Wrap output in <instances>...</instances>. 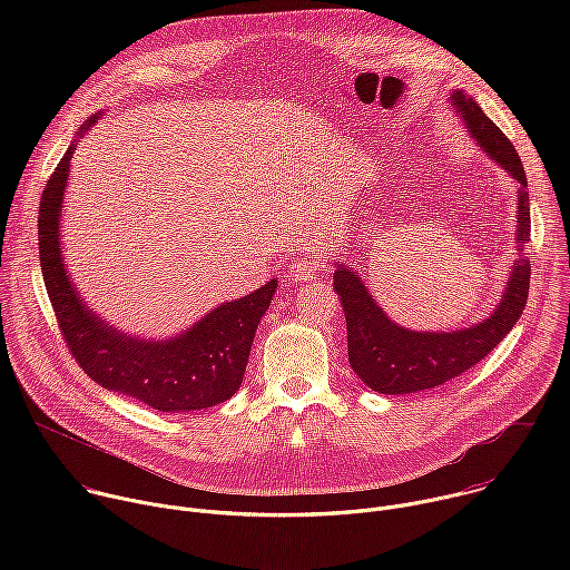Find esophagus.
I'll use <instances>...</instances> for the list:
<instances>
[{"mask_svg": "<svg viewBox=\"0 0 570 570\" xmlns=\"http://www.w3.org/2000/svg\"><path fill=\"white\" fill-rule=\"evenodd\" d=\"M320 268H322V259H320L317 255H313V253L302 255V257L291 266V279H293L295 284H306V282L315 279V275H317Z\"/></svg>", "mask_w": 570, "mask_h": 570, "instance_id": "34e87169", "label": "esophagus"}]
</instances>
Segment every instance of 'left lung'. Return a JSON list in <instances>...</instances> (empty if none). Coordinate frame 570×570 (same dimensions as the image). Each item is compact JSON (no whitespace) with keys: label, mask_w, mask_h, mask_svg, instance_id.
<instances>
[{"label":"left lung","mask_w":570,"mask_h":570,"mask_svg":"<svg viewBox=\"0 0 570 570\" xmlns=\"http://www.w3.org/2000/svg\"><path fill=\"white\" fill-rule=\"evenodd\" d=\"M462 117L469 135L482 153L517 180V255L505 293L497 308L482 322L455 332H413L392 322L376 304L361 275L336 262L334 286L341 295L347 320V354L356 376L381 394H411L442 385L490 354L519 322L530 288V196L521 157L501 128L487 117L480 106L453 90L449 97Z\"/></svg>","instance_id":"obj_1"}]
</instances>
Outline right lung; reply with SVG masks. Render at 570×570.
<instances>
[{"mask_svg": "<svg viewBox=\"0 0 570 570\" xmlns=\"http://www.w3.org/2000/svg\"><path fill=\"white\" fill-rule=\"evenodd\" d=\"M97 119L99 115L80 126L78 137ZM73 148L76 141L53 169L38 216L42 279L73 358L99 385L161 413H191L227 401L246 374L257 324L271 306L277 279L218 304L174 338L150 341L117 330L83 302L62 262L60 216Z\"/></svg>", "mask_w": 570, "mask_h": 570, "instance_id": "add662e5", "label": "right lung"}]
</instances>
